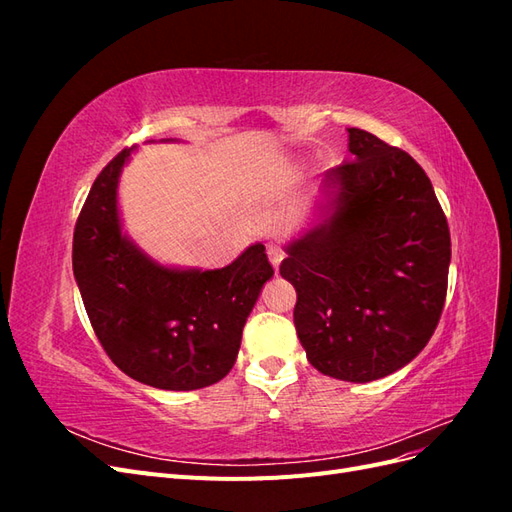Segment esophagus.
Segmentation results:
<instances>
[{"mask_svg":"<svg viewBox=\"0 0 512 512\" xmlns=\"http://www.w3.org/2000/svg\"><path fill=\"white\" fill-rule=\"evenodd\" d=\"M267 254H269L271 265H273L275 269L280 267V262L284 260V252H282V247H280V245H275V243H271V245L267 247Z\"/></svg>","mask_w":512,"mask_h":512,"instance_id":"1","label":"esophagus"}]
</instances>
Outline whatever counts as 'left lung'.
Returning <instances> with one entry per match:
<instances>
[{"label": "left lung", "instance_id": "8db88e82", "mask_svg": "<svg viewBox=\"0 0 512 512\" xmlns=\"http://www.w3.org/2000/svg\"><path fill=\"white\" fill-rule=\"evenodd\" d=\"M352 162L324 173V220L288 247L294 327L320 374L371 382L408 365L438 327L451 232L425 170L348 128Z\"/></svg>", "mask_w": 512, "mask_h": 512}]
</instances>
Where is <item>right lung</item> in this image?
<instances>
[{
    "label": "right lung",
    "instance_id": "obj_1",
    "mask_svg": "<svg viewBox=\"0 0 512 512\" xmlns=\"http://www.w3.org/2000/svg\"><path fill=\"white\" fill-rule=\"evenodd\" d=\"M136 147L108 162L74 226L72 269L91 327L130 378L164 391L220 382L237 361L241 333L273 267L254 243L224 269L158 265L123 235L117 183Z\"/></svg>",
    "mask_w": 512,
    "mask_h": 512
}]
</instances>
